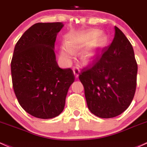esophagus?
Wrapping results in <instances>:
<instances>
[{"mask_svg":"<svg viewBox=\"0 0 147 147\" xmlns=\"http://www.w3.org/2000/svg\"><path fill=\"white\" fill-rule=\"evenodd\" d=\"M72 70H73V72H74V75H75V78H77L79 76V74H80V69H79V67H74Z\"/></svg>","mask_w":147,"mask_h":147,"instance_id":"esophagus-1","label":"esophagus"}]
</instances>
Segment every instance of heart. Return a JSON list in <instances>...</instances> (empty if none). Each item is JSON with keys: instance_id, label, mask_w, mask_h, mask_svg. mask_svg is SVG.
<instances>
[{"instance_id": "1", "label": "heart", "mask_w": 147, "mask_h": 147, "mask_svg": "<svg viewBox=\"0 0 147 147\" xmlns=\"http://www.w3.org/2000/svg\"><path fill=\"white\" fill-rule=\"evenodd\" d=\"M96 29L82 32L80 34H69L66 36V45L61 48V58L65 63L70 61L72 53L85 47L91 43L89 47L80 54V60L86 63L93 59L98 49L106 44L107 38L105 35L100 34Z\"/></svg>"}]
</instances>
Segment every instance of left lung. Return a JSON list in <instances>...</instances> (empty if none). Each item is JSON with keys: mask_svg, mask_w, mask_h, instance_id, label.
<instances>
[{"mask_svg": "<svg viewBox=\"0 0 147 147\" xmlns=\"http://www.w3.org/2000/svg\"><path fill=\"white\" fill-rule=\"evenodd\" d=\"M114 29L112 43L79 75L88 109L103 119L123 113L136 90L138 64L133 48L123 32Z\"/></svg>", "mask_w": 147, "mask_h": 147, "instance_id": "left-lung-1", "label": "left lung"}]
</instances>
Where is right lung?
Instances as JSON below:
<instances>
[{
    "instance_id": "add662e5",
    "label": "right lung",
    "mask_w": 147,
    "mask_h": 147,
    "mask_svg": "<svg viewBox=\"0 0 147 147\" xmlns=\"http://www.w3.org/2000/svg\"><path fill=\"white\" fill-rule=\"evenodd\" d=\"M63 26L61 22L35 24L14 47L11 61L14 93L22 107L36 118L59 116L75 81L72 70L60 68L56 61L54 44Z\"/></svg>"
}]
</instances>
